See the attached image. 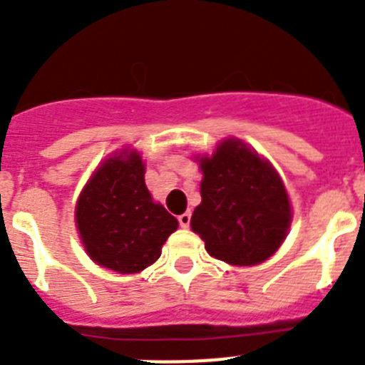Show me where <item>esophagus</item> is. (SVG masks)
<instances>
[{
    "mask_svg": "<svg viewBox=\"0 0 365 365\" xmlns=\"http://www.w3.org/2000/svg\"><path fill=\"white\" fill-rule=\"evenodd\" d=\"M190 219H192V214L190 212H185V214L179 215V225L182 228H188L190 227Z\"/></svg>",
    "mask_w": 365,
    "mask_h": 365,
    "instance_id": "1",
    "label": "esophagus"
}]
</instances>
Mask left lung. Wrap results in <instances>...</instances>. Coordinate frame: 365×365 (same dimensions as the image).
<instances>
[{
  "mask_svg": "<svg viewBox=\"0 0 365 365\" xmlns=\"http://www.w3.org/2000/svg\"><path fill=\"white\" fill-rule=\"evenodd\" d=\"M202 172L201 205L190 227L206 252L228 265L250 267L269 259L292 221L291 201L269 160L240 138H225L212 157H197Z\"/></svg>",
  "mask_w": 365,
  "mask_h": 365,
  "instance_id": "obj_1",
  "label": "left lung"
}]
</instances>
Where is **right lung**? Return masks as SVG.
I'll use <instances>...</instances> for the list:
<instances>
[{"label": "right lung", "mask_w": 365, "mask_h": 365, "mask_svg": "<svg viewBox=\"0 0 365 365\" xmlns=\"http://www.w3.org/2000/svg\"><path fill=\"white\" fill-rule=\"evenodd\" d=\"M76 228L87 256L118 274H135L160 257L179 221L151 199L144 163L122 150L100 164L76 202Z\"/></svg>", "instance_id": "right-lung-1"}]
</instances>
